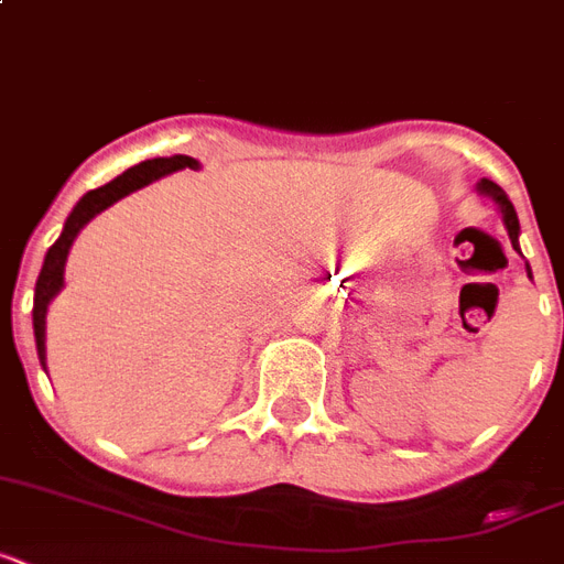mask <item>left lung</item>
<instances>
[{
    "instance_id": "1",
    "label": "left lung",
    "mask_w": 564,
    "mask_h": 564,
    "mask_svg": "<svg viewBox=\"0 0 564 564\" xmlns=\"http://www.w3.org/2000/svg\"><path fill=\"white\" fill-rule=\"evenodd\" d=\"M477 193L480 195H489L491 202L498 204L500 210V219H503V225H507V234L509 239H512V248H516L518 254H521V246H518V237H521V225H518V213L516 207H512V202L507 198V193L495 184V181L489 178H480L477 181ZM527 278L533 281V272H530V263H527Z\"/></svg>"
}]
</instances>
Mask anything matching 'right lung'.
I'll use <instances>...</instances> for the list:
<instances>
[{"label":"right lung","mask_w":564,"mask_h":564,"mask_svg":"<svg viewBox=\"0 0 564 564\" xmlns=\"http://www.w3.org/2000/svg\"><path fill=\"white\" fill-rule=\"evenodd\" d=\"M202 163L187 154H172V158H154V161H143L126 170L122 175L105 184L99 189H90L78 198V204L73 207V213L66 216L64 230L61 237L55 239V246L48 248L46 257H43V269L37 274V286H34V310H31V322H34V343H37V357L40 366L46 369V313L48 304L55 299L57 292L64 290V269L66 257H69V248H73L75 237L82 234V228L93 216H99L101 210H108L110 204H117L119 198L137 193V189L149 187L152 181H161L166 175L178 170H198Z\"/></svg>","instance_id":"right-lung-1"}]
</instances>
